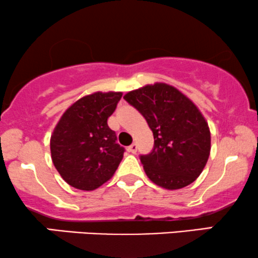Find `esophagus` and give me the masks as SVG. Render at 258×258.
<instances>
[{"instance_id": "34e87169", "label": "esophagus", "mask_w": 258, "mask_h": 258, "mask_svg": "<svg viewBox=\"0 0 258 258\" xmlns=\"http://www.w3.org/2000/svg\"><path fill=\"white\" fill-rule=\"evenodd\" d=\"M128 151L130 152V153L135 154V153H136V151H138V145H136V144H133V145H130L129 147H128Z\"/></svg>"}]
</instances>
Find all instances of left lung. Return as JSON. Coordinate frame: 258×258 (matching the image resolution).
<instances>
[{
  "label": "left lung",
  "mask_w": 258,
  "mask_h": 258,
  "mask_svg": "<svg viewBox=\"0 0 258 258\" xmlns=\"http://www.w3.org/2000/svg\"><path fill=\"white\" fill-rule=\"evenodd\" d=\"M123 98L153 132V149L140 157L149 179L167 190L182 189L196 180L211 153L208 123L196 105L163 82L128 92Z\"/></svg>",
  "instance_id": "obj_1"
}]
</instances>
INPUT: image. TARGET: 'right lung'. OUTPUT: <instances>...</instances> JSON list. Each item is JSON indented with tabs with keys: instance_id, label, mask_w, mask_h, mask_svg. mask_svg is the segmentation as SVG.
Wrapping results in <instances>:
<instances>
[{
	"instance_id": "right-lung-1",
	"label": "right lung",
	"mask_w": 258,
	"mask_h": 258,
	"mask_svg": "<svg viewBox=\"0 0 258 258\" xmlns=\"http://www.w3.org/2000/svg\"><path fill=\"white\" fill-rule=\"evenodd\" d=\"M122 92H95L66 110L50 139L51 159L69 185L94 190L106 183L123 159L124 148L107 125Z\"/></svg>"
}]
</instances>
